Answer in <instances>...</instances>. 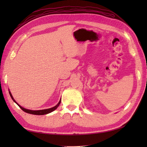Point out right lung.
<instances>
[{"instance_id":"1","label":"right lung","mask_w":147,"mask_h":147,"mask_svg":"<svg viewBox=\"0 0 147 147\" xmlns=\"http://www.w3.org/2000/svg\"><path fill=\"white\" fill-rule=\"evenodd\" d=\"M9 94H10L11 98L13 100V96H12L10 92H9ZM13 101L20 107V108H21L22 110L24 111V112L28 113H30V114H33V115H45V114H47V113H51V112H52V111H53L54 110H55V109L59 106V104H60V102H61V100H60L58 102V104H57L56 106L53 107V108L46 109H42V110H34H34H30V109H26L25 108H23V107H21V106H19V104H17L16 101H15V100H13Z\"/></svg>"}]
</instances>
